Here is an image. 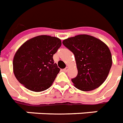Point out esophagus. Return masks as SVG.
Listing matches in <instances>:
<instances>
[{
  "label": "esophagus",
  "mask_w": 123,
  "mask_h": 123,
  "mask_svg": "<svg viewBox=\"0 0 123 123\" xmlns=\"http://www.w3.org/2000/svg\"><path fill=\"white\" fill-rule=\"evenodd\" d=\"M67 71H68V67H65V69H63V72H67Z\"/></svg>",
  "instance_id": "34e87169"
}]
</instances>
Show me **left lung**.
<instances>
[{
  "label": "left lung",
  "mask_w": 123,
  "mask_h": 123,
  "mask_svg": "<svg viewBox=\"0 0 123 123\" xmlns=\"http://www.w3.org/2000/svg\"><path fill=\"white\" fill-rule=\"evenodd\" d=\"M75 57L78 74L71 81L77 89L88 91L104 82L112 65L110 50L100 39L89 35H78L63 41Z\"/></svg>",
  "instance_id": "obj_1"
}]
</instances>
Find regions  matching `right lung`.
Masks as SVG:
<instances>
[{
  "label": "right lung",
  "mask_w": 123,
  "mask_h": 123,
  "mask_svg": "<svg viewBox=\"0 0 123 123\" xmlns=\"http://www.w3.org/2000/svg\"><path fill=\"white\" fill-rule=\"evenodd\" d=\"M61 45L60 39L49 36H39L26 41L17 51L13 61L17 80L36 92L50 87L60 71L53 55Z\"/></svg>",
  "instance_id": "right-lung-1"
}]
</instances>
